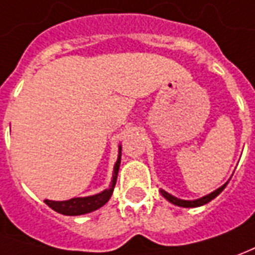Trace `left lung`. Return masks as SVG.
<instances>
[{"label": "left lung", "mask_w": 255, "mask_h": 255, "mask_svg": "<svg viewBox=\"0 0 255 255\" xmlns=\"http://www.w3.org/2000/svg\"><path fill=\"white\" fill-rule=\"evenodd\" d=\"M226 184L228 183H225L224 186H221L219 189H217L215 191L210 193L208 196H204V197L198 198V200H193V201H189V200H180V198L173 197V196H171L169 193H166V191H164V190H161V194H162V196H164V197L166 198L168 201H171L172 204L179 205V207H184V208H193V207H200V205H204V204H207V203H210L212 198L217 197L219 193L224 190L225 187H226Z\"/></svg>", "instance_id": "1"}]
</instances>
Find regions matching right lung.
I'll list each match as a JSON object with an SVG mask.
<instances>
[{"mask_svg": "<svg viewBox=\"0 0 255 255\" xmlns=\"http://www.w3.org/2000/svg\"><path fill=\"white\" fill-rule=\"evenodd\" d=\"M119 165H121V151H119V157H118L117 164H115V168H114V178H112L111 187L103 191V193L96 194V196H90V197L71 198L68 201H51V200H45L44 203L48 205L50 208H52L54 211L64 214V215H83V214L96 211L98 208H101L110 200L111 196H112V191H114V187H115V183H117Z\"/></svg>", "mask_w": 255, "mask_h": 255, "instance_id": "add662e5", "label": "right lung"}]
</instances>
